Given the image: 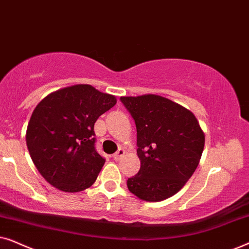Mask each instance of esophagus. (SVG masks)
<instances>
[{
  "instance_id": "obj_1",
  "label": "esophagus",
  "mask_w": 249,
  "mask_h": 249,
  "mask_svg": "<svg viewBox=\"0 0 249 249\" xmlns=\"http://www.w3.org/2000/svg\"><path fill=\"white\" fill-rule=\"evenodd\" d=\"M124 151L120 148V149H118L117 153H114L113 159L115 160V161H119V160H121L122 158H124Z\"/></svg>"
}]
</instances>
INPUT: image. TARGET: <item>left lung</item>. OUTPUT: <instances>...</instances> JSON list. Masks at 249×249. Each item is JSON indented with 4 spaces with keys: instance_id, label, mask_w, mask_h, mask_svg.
Instances as JSON below:
<instances>
[{
    "instance_id": "obj_1",
    "label": "left lung",
    "mask_w": 249,
    "mask_h": 249,
    "mask_svg": "<svg viewBox=\"0 0 249 249\" xmlns=\"http://www.w3.org/2000/svg\"><path fill=\"white\" fill-rule=\"evenodd\" d=\"M137 130L141 169L127 180L142 200L160 202L182 188L198 165L205 136L192 112L159 96L121 97Z\"/></svg>"
}]
</instances>
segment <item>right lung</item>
Instances as JSON below:
<instances>
[{"instance_id":"1","label":"right lung","mask_w":249,"mask_h":249,"mask_svg":"<svg viewBox=\"0 0 249 249\" xmlns=\"http://www.w3.org/2000/svg\"><path fill=\"white\" fill-rule=\"evenodd\" d=\"M117 100L90 85L47 95L34 110L26 142L40 175L55 188L76 193L95 182L105 159L95 148L94 124Z\"/></svg>"}]
</instances>
